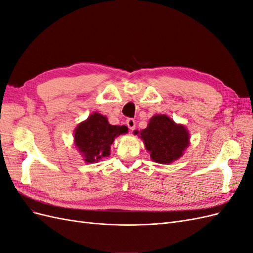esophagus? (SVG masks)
Returning <instances> with one entry per match:
<instances>
[{"instance_id":"obj_1","label":"esophagus","mask_w":253,"mask_h":253,"mask_svg":"<svg viewBox=\"0 0 253 253\" xmlns=\"http://www.w3.org/2000/svg\"><path fill=\"white\" fill-rule=\"evenodd\" d=\"M126 126H127V127H128L129 129H131V131H133V129H134L135 126H136V121H135L133 118L126 119Z\"/></svg>"}]
</instances>
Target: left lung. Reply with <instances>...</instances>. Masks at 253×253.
<instances>
[{
    "mask_svg": "<svg viewBox=\"0 0 253 253\" xmlns=\"http://www.w3.org/2000/svg\"><path fill=\"white\" fill-rule=\"evenodd\" d=\"M134 134L143 141L153 162L162 165H169L179 159L190 145L188 128L176 124L165 114L153 116L147 127L140 132L135 131Z\"/></svg>",
    "mask_w": 253,
    "mask_h": 253,
    "instance_id": "left-lung-1",
    "label": "left lung"
}]
</instances>
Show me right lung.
<instances>
[{"mask_svg": "<svg viewBox=\"0 0 253 253\" xmlns=\"http://www.w3.org/2000/svg\"><path fill=\"white\" fill-rule=\"evenodd\" d=\"M126 133V126H112L106 116L95 112L75 128L74 143L84 162L94 164L108 157L115 138Z\"/></svg>", "mask_w": 253, "mask_h": 253, "instance_id": "obj_1", "label": "right lung"}]
</instances>
